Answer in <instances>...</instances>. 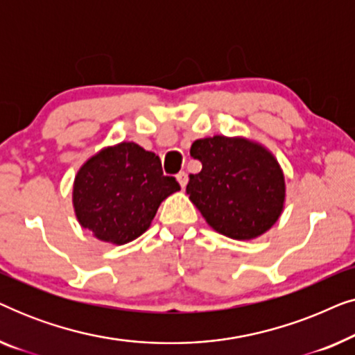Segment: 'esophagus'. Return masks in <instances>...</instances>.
I'll use <instances>...</instances> for the list:
<instances>
[{
  "label": "esophagus",
  "instance_id": "34e87169",
  "mask_svg": "<svg viewBox=\"0 0 355 355\" xmlns=\"http://www.w3.org/2000/svg\"><path fill=\"white\" fill-rule=\"evenodd\" d=\"M176 179H178V182H179V184H181V187H182V189L187 186V181H189V178H187V173H184V171H181V173H179V174H178V176H176Z\"/></svg>",
  "mask_w": 355,
  "mask_h": 355
}]
</instances>
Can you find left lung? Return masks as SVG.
I'll use <instances>...</instances> for the list:
<instances>
[{
  "instance_id": "1",
  "label": "left lung",
  "mask_w": 355,
  "mask_h": 355,
  "mask_svg": "<svg viewBox=\"0 0 355 355\" xmlns=\"http://www.w3.org/2000/svg\"><path fill=\"white\" fill-rule=\"evenodd\" d=\"M191 157L202 171L189 176L186 192L213 230L236 241L255 239L284 208V174L275 155L245 137L198 139Z\"/></svg>"
}]
</instances>
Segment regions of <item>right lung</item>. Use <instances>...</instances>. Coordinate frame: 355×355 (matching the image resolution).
<instances>
[{
	"label": "right lung",
	"mask_w": 355,
	"mask_h": 355,
	"mask_svg": "<svg viewBox=\"0 0 355 355\" xmlns=\"http://www.w3.org/2000/svg\"><path fill=\"white\" fill-rule=\"evenodd\" d=\"M181 191L162 162L134 142L106 147L76 174L72 205L77 221L96 239L123 245L152 225L164 198Z\"/></svg>",
	"instance_id": "obj_1"
}]
</instances>
